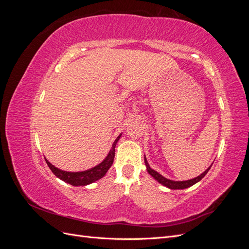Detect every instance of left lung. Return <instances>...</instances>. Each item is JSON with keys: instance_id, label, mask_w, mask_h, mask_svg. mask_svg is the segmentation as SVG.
<instances>
[{"instance_id": "left-lung-1", "label": "left lung", "mask_w": 249, "mask_h": 249, "mask_svg": "<svg viewBox=\"0 0 249 249\" xmlns=\"http://www.w3.org/2000/svg\"><path fill=\"white\" fill-rule=\"evenodd\" d=\"M144 162H145V166H146V170L147 172L149 173L150 176H152L156 180H158L160 184H162L163 186L169 188V189H186V188H189L191 186H193L194 184H196L197 182H199V180L205 177L208 171L210 170L211 166L205 171L202 172L201 175H199L198 177L194 178H191V179H188V180H172V179H168L166 178H164L163 176H161L159 172H157L156 170H154L153 168H150V166L148 165V162L146 160V158L144 157Z\"/></svg>"}]
</instances>
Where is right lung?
<instances>
[{
  "label": "right lung",
  "mask_w": 249,
  "mask_h": 249,
  "mask_svg": "<svg viewBox=\"0 0 249 249\" xmlns=\"http://www.w3.org/2000/svg\"><path fill=\"white\" fill-rule=\"evenodd\" d=\"M122 134L115 139V141L113 142L112 147L110 149V152L108 154V156L105 158L104 161L101 162L99 165L90 168L88 170H84V171H78V172H71V171H65V170H61L57 167H55L54 165L51 164L47 159V164L48 166L50 167V169L52 170V172L54 175L62 179L63 182L71 184L72 186H86L91 184L95 180L102 178L105 175H106L107 171L109 170V168L112 166L113 161H114V157H115V146L116 143L119 140Z\"/></svg>",
  "instance_id": "1"
}]
</instances>
